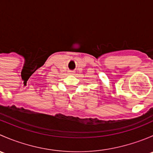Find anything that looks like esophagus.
Masks as SVG:
<instances>
[{
    "label": "esophagus",
    "instance_id": "34e87169",
    "mask_svg": "<svg viewBox=\"0 0 153 153\" xmlns=\"http://www.w3.org/2000/svg\"><path fill=\"white\" fill-rule=\"evenodd\" d=\"M69 74H70V75H74V72H71L70 73H69Z\"/></svg>",
    "mask_w": 153,
    "mask_h": 153
}]
</instances>
